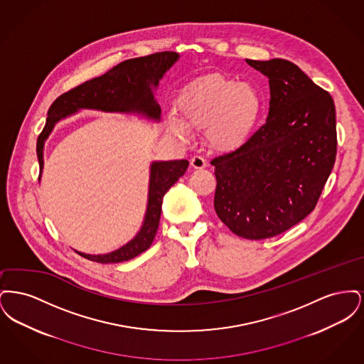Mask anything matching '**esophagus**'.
Masks as SVG:
<instances>
[{
  "instance_id": "obj_1",
  "label": "esophagus",
  "mask_w": 364,
  "mask_h": 364,
  "mask_svg": "<svg viewBox=\"0 0 364 364\" xmlns=\"http://www.w3.org/2000/svg\"><path fill=\"white\" fill-rule=\"evenodd\" d=\"M191 166L193 169H203L208 166V161L200 156H193L191 158Z\"/></svg>"
}]
</instances>
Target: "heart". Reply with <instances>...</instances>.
Here are the masks:
<instances>
[{
    "mask_svg": "<svg viewBox=\"0 0 364 364\" xmlns=\"http://www.w3.org/2000/svg\"><path fill=\"white\" fill-rule=\"evenodd\" d=\"M183 117L171 113L168 129L188 141L192 128L208 129L210 144L221 151H232L251 136L260 113L257 90L248 83L210 75L199 79L180 100Z\"/></svg>",
    "mask_w": 364,
    "mask_h": 364,
    "instance_id": "b5f03b06",
    "label": "heart"
}]
</instances>
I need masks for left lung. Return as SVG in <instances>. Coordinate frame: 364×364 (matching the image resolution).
Wrapping results in <instances>:
<instances>
[{
	"label": "left lung",
	"mask_w": 364,
	"mask_h": 364,
	"mask_svg": "<svg viewBox=\"0 0 364 364\" xmlns=\"http://www.w3.org/2000/svg\"><path fill=\"white\" fill-rule=\"evenodd\" d=\"M245 61L269 79V116L237 150L211 161L214 208L235 235L262 240L316 206L336 161V107L329 92L294 63Z\"/></svg>",
	"instance_id": "obj_1"
}]
</instances>
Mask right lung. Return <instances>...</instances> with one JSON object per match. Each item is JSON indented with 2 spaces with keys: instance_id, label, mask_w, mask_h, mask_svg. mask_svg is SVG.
Instances as JSON below:
<instances>
[{
  "instance_id": "add662e5",
  "label": "right lung",
  "mask_w": 364,
  "mask_h": 364,
  "mask_svg": "<svg viewBox=\"0 0 364 364\" xmlns=\"http://www.w3.org/2000/svg\"><path fill=\"white\" fill-rule=\"evenodd\" d=\"M178 57L177 53L162 52L127 60L102 76L87 80L83 85L60 95L50 106L45 128L36 141L41 173L43 169L45 141L52 134L54 125L82 109L109 113H134L149 120L159 122L161 106L156 101L154 91L162 76L172 68ZM187 168V159L151 162L147 208L136 236L119 250L107 254L91 255L80 251L76 252L86 259L98 263H120L144 252L156 237L164 195L186 173Z\"/></svg>"
}]
</instances>
